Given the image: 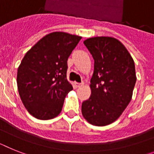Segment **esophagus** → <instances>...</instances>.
Returning a JSON list of instances; mask_svg holds the SVG:
<instances>
[{
  "instance_id": "esophagus-1",
  "label": "esophagus",
  "mask_w": 154,
  "mask_h": 154,
  "mask_svg": "<svg viewBox=\"0 0 154 154\" xmlns=\"http://www.w3.org/2000/svg\"><path fill=\"white\" fill-rule=\"evenodd\" d=\"M83 85V83H77V82H74V86L76 88H80Z\"/></svg>"
}]
</instances>
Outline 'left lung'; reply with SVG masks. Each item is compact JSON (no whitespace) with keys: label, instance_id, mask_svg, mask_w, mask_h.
Returning <instances> with one entry per match:
<instances>
[{"label":"left lung","instance_id":"8db88e82","mask_svg":"<svg viewBox=\"0 0 154 154\" xmlns=\"http://www.w3.org/2000/svg\"><path fill=\"white\" fill-rule=\"evenodd\" d=\"M84 44L95 60L91 79V95L82 103L81 112L89 123H113L128 106L136 82L134 60L118 40L96 37Z\"/></svg>","mask_w":154,"mask_h":154}]
</instances>
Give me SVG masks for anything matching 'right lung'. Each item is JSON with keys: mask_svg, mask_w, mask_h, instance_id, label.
<instances>
[{"mask_svg": "<svg viewBox=\"0 0 154 154\" xmlns=\"http://www.w3.org/2000/svg\"><path fill=\"white\" fill-rule=\"evenodd\" d=\"M81 37L63 32L45 36L26 53L17 73L23 105L40 120L57 117L73 90L66 79L67 60Z\"/></svg>", "mask_w": 154, "mask_h": 154, "instance_id": "right-lung-1", "label": "right lung"}]
</instances>
